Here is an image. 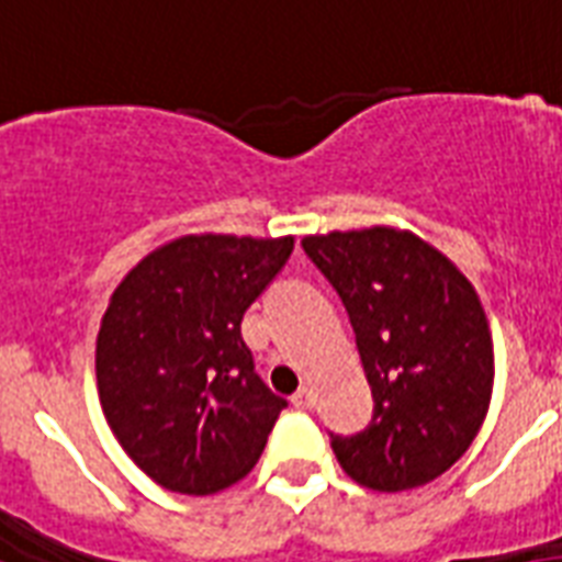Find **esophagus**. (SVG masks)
Returning <instances> with one entry per match:
<instances>
[{
    "mask_svg": "<svg viewBox=\"0 0 562 562\" xmlns=\"http://www.w3.org/2000/svg\"><path fill=\"white\" fill-rule=\"evenodd\" d=\"M313 402H316V398H313L311 386H302V390L293 395V404L299 407V411H307V407H313Z\"/></svg>",
    "mask_w": 562,
    "mask_h": 562,
    "instance_id": "1",
    "label": "esophagus"
}]
</instances>
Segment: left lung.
I'll return each instance as SVG.
<instances>
[{"mask_svg": "<svg viewBox=\"0 0 562 562\" xmlns=\"http://www.w3.org/2000/svg\"><path fill=\"white\" fill-rule=\"evenodd\" d=\"M307 258L340 293L375 398L355 437H330L342 472L378 493L430 484L484 425L495 351L481 295L458 263L393 225L311 234Z\"/></svg>", "mask_w": 562, "mask_h": 562, "instance_id": "left-lung-1", "label": "left lung"}]
</instances>
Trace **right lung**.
Wrapping results in <instances>:
<instances>
[{
    "instance_id": "obj_1",
    "label": "right lung",
    "mask_w": 562,
    "mask_h": 562,
    "mask_svg": "<svg viewBox=\"0 0 562 562\" xmlns=\"http://www.w3.org/2000/svg\"><path fill=\"white\" fill-rule=\"evenodd\" d=\"M295 237L184 234L116 284L95 337V386L116 442L169 493L237 484L286 402L258 375L243 313Z\"/></svg>"
}]
</instances>
